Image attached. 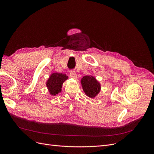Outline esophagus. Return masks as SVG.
<instances>
[{"label":"esophagus","mask_w":154,"mask_h":154,"mask_svg":"<svg viewBox=\"0 0 154 154\" xmlns=\"http://www.w3.org/2000/svg\"><path fill=\"white\" fill-rule=\"evenodd\" d=\"M70 76L74 79H77V75L74 71H70Z\"/></svg>","instance_id":"1"}]
</instances>
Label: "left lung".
I'll use <instances>...</instances> for the list:
<instances>
[{"label": "left lung", "instance_id": "1", "mask_svg": "<svg viewBox=\"0 0 154 154\" xmlns=\"http://www.w3.org/2000/svg\"><path fill=\"white\" fill-rule=\"evenodd\" d=\"M85 95L91 99L95 98L101 89L100 82L92 75L84 76L80 80Z\"/></svg>", "mask_w": 154, "mask_h": 154}]
</instances>
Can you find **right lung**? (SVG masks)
<instances>
[{
  "mask_svg": "<svg viewBox=\"0 0 154 154\" xmlns=\"http://www.w3.org/2000/svg\"><path fill=\"white\" fill-rule=\"evenodd\" d=\"M67 79L68 76L62 73H52L46 82V86L49 94L55 96L60 93L62 84Z\"/></svg>",
  "mask_w": 154,
  "mask_h": 154,
  "instance_id": "obj_1",
  "label": "right lung"
}]
</instances>
